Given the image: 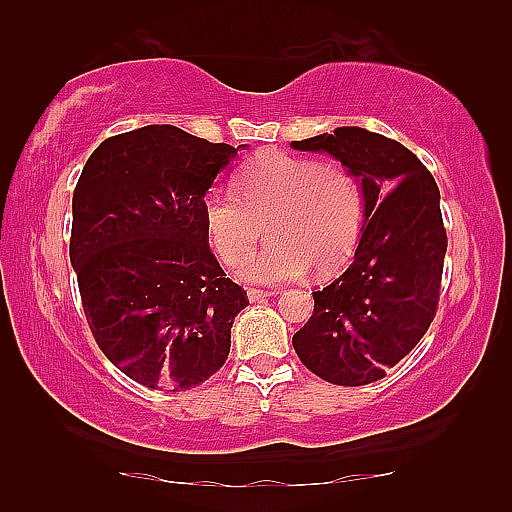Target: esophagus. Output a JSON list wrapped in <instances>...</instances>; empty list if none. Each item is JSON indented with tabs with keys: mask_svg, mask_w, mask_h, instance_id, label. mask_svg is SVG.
Returning a JSON list of instances; mask_svg holds the SVG:
<instances>
[{
	"mask_svg": "<svg viewBox=\"0 0 512 512\" xmlns=\"http://www.w3.org/2000/svg\"><path fill=\"white\" fill-rule=\"evenodd\" d=\"M277 292H273V290H257V288H248V299L250 301H264V299H268V297H275Z\"/></svg>",
	"mask_w": 512,
	"mask_h": 512,
	"instance_id": "1",
	"label": "esophagus"
}]
</instances>
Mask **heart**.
Wrapping results in <instances>:
<instances>
[{
    "instance_id": "heart-1",
    "label": "heart",
    "mask_w": 512,
    "mask_h": 512,
    "mask_svg": "<svg viewBox=\"0 0 512 512\" xmlns=\"http://www.w3.org/2000/svg\"><path fill=\"white\" fill-rule=\"evenodd\" d=\"M235 192L211 191L202 215L211 246L228 268L244 266L262 239L268 244L244 270L250 284H286L306 273L330 275L356 250L365 193L339 162L266 154L235 178Z\"/></svg>"
}]
</instances>
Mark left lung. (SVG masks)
I'll return each instance as SVG.
<instances>
[{
    "instance_id": "1",
    "label": "left lung",
    "mask_w": 512,
    "mask_h": 512,
    "mask_svg": "<svg viewBox=\"0 0 512 512\" xmlns=\"http://www.w3.org/2000/svg\"><path fill=\"white\" fill-rule=\"evenodd\" d=\"M290 147L328 151L361 178L365 193L354 259L312 292L314 312L292 347L328 383H376L418 345L438 312L447 253L438 184L405 145L361 127L292 140Z\"/></svg>"
}]
</instances>
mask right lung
<instances>
[{
  "instance_id": "1",
  "label": "right lung",
  "mask_w": 512,
  "mask_h": 512,
  "mask_svg": "<svg viewBox=\"0 0 512 512\" xmlns=\"http://www.w3.org/2000/svg\"><path fill=\"white\" fill-rule=\"evenodd\" d=\"M237 156L173 125L103 140L72 195L70 262L96 345L136 383L182 391L231 350L248 306L209 248L204 195Z\"/></svg>"
}]
</instances>
